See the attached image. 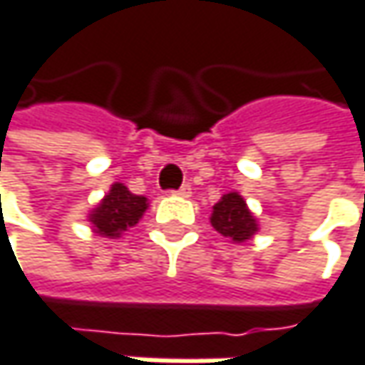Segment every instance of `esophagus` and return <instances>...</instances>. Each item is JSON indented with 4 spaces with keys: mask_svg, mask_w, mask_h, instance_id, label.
<instances>
[{
    "mask_svg": "<svg viewBox=\"0 0 365 365\" xmlns=\"http://www.w3.org/2000/svg\"><path fill=\"white\" fill-rule=\"evenodd\" d=\"M176 195H180V197H189L191 195V185H182L178 191H174Z\"/></svg>",
    "mask_w": 365,
    "mask_h": 365,
    "instance_id": "esophagus-1",
    "label": "esophagus"
}]
</instances>
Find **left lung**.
<instances>
[{
  "label": "left lung",
  "mask_w": 365,
  "mask_h": 365,
  "mask_svg": "<svg viewBox=\"0 0 365 365\" xmlns=\"http://www.w3.org/2000/svg\"><path fill=\"white\" fill-rule=\"evenodd\" d=\"M210 222L220 235H225L233 242L250 240L258 229L256 218L252 216L244 197L237 193H227L220 197L218 204H214Z\"/></svg>",
  "instance_id": "8db88e82"
}]
</instances>
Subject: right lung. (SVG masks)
<instances>
[{
    "label": "right lung",
    "mask_w": 365,
    "mask_h": 365,
    "mask_svg": "<svg viewBox=\"0 0 365 365\" xmlns=\"http://www.w3.org/2000/svg\"><path fill=\"white\" fill-rule=\"evenodd\" d=\"M147 210V197L134 195L121 182H115L101 205L90 214L94 231L105 237H117L128 227H134Z\"/></svg>",
    "instance_id": "add662e5"
}]
</instances>
